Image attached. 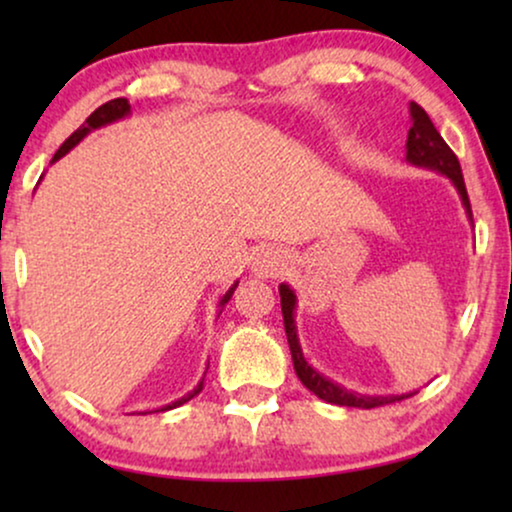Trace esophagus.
I'll list each match as a JSON object with an SVG mask.
<instances>
[{"label":"esophagus","mask_w":512,"mask_h":512,"mask_svg":"<svg viewBox=\"0 0 512 512\" xmlns=\"http://www.w3.org/2000/svg\"><path fill=\"white\" fill-rule=\"evenodd\" d=\"M286 265H289V258H286L284 251L268 247V249H261L254 256V263H251V272H254V275L261 277V279L279 277L286 270Z\"/></svg>","instance_id":"esophagus-1"}]
</instances>
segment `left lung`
I'll list each match as a JSON object with an SVG mask.
<instances>
[{
	"mask_svg": "<svg viewBox=\"0 0 512 512\" xmlns=\"http://www.w3.org/2000/svg\"><path fill=\"white\" fill-rule=\"evenodd\" d=\"M410 116H412V125L408 130V142H405V160H408L410 165L426 167V170L445 174V177L452 181V186L457 188L461 205L466 209L468 221L473 223L471 202H468L464 174H461V165L457 156H454L450 146L445 144V139L440 137L436 125L431 123L429 114H426L417 102H410ZM279 298H282L284 331H286V340H289L293 368H296V375L300 377V382H303L314 396H319L321 401L333 403V405H347V408L370 410V408H380V405L396 403L401 401V398L417 394V391H412V394H401V396H366V394H359V391H349L345 387H340L338 382L328 380L326 375H321L319 370H314L310 363L305 361L303 349H300L298 326H296L298 300L289 284H279Z\"/></svg>",
	"mask_w": 512,
	"mask_h": 512,
	"instance_id": "obj_1",
	"label": "left lung"
}]
</instances>
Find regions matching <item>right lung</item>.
<instances>
[{
	"label": "right lung",
	"instance_id": "1",
	"mask_svg": "<svg viewBox=\"0 0 512 512\" xmlns=\"http://www.w3.org/2000/svg\"><path fill=\"white\" fill-rule=\"evenodd\" d=\"M128 116H130V102L125 100V97H116V100H109L107 104H102V107H97V109L93 111V114H90V116L86 118V123H83L79 130L72 132V135H69V137L65 139V144L60 146L58 153H55L51 163H55V160H60L62 156H65V153L72 151L74 146L79 144L83 137L90 135V132H93V130H97V128H104V125H111V123L121 121V118H128ZM237 284H240V282H235L233 286H230V289H228L226 293H223V298L219 300V314H221L223 307H226L228 300L233 298V293H235V289H237ZM200 391H202V380H200L198 387H195L193 391H188L186 396H181V398H177V401H172L170 405H163V408H158V410H153V412H165V410L179 408V405H184L186 401H191V398H193L195 394H200ZM144 415H146V412H144Z\"/></svg>",
	"mask_w": 512,
	"mask_h": 512
}]
</instances>
